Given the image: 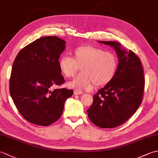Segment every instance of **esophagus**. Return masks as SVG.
<instances>
[{
  "label": "esophagus",
  "instance_id": "esophagus-1",
  "mask_svg": "<svg viewBox=\"0 0 158 158\" xmlns=\"http://www.w3.org/2000/svg\"><path fill=\"white\" fill-rule=\"evenodd\" d=\"M83 92L81 91H80V90H74V94L75 95H79V94H82Z\"/></svg>",
  "mask_w": 158,
  "mask_h": 158
}]
</instances>
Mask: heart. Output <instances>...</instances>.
<instances>
[{"label": "heart", "mask_w": 158, "mask_h": 158, "mask_svg": "<svg viewBox=\"0 0 158 158\" xmlns=\"http://www.w3.org/2000/svg\"><path fill=\"white\" fill-rule=\"evenodd\" d=\"M59 69L66 78H71L80 69L79 73L68 86L77 89H90L93 83L100 87L109 83L116 73L117 60L113 53L90 45L77 48L73 58L64 55L58 60Z\"/></svg>", "instance_id": "obj_1"}]
</instances>
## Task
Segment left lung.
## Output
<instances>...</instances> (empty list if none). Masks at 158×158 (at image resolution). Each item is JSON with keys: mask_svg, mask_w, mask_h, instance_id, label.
Here are the masks:
<instances>
[{"mask_svg": "<svg viewBox=\"0 0 158 158\" xmlns=\"http://www.w3.org/2000/svg\"><path fill=\"white\" fill-rule=\"evenodd\" d=\"M115 50L119 60L116 73L99 89L88 109L90 121L102 128H112L130 119L142 102L145 78L141 61L135 53L114 41H98Z\"/></svg>", "mask_w": 158, "mask_h": 158, "instance_id": "8db88e82", "label": "left lung"}]
</instances>
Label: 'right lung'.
I'll list each match as a JSON object with an SVG mask.
<instances>
[{"label": "right lung", "mask_w": 158, "mask_h": 158, "mask_svg": "<svg viewBox=\"0 0 158 158\" xmlns=\"http://www.w3.org/2000/svg\"><path fill=\"white\" fill-rule=\"evenodd\" d=\"M65 44L57 36L41 37L20 50L13 64L10 94L19 113L32 123L47 126L56 122L73 94V89L51 90L65 82L58 66Z\"/></svg>", "instance_id": "right-lung-1"}]
</instances>
